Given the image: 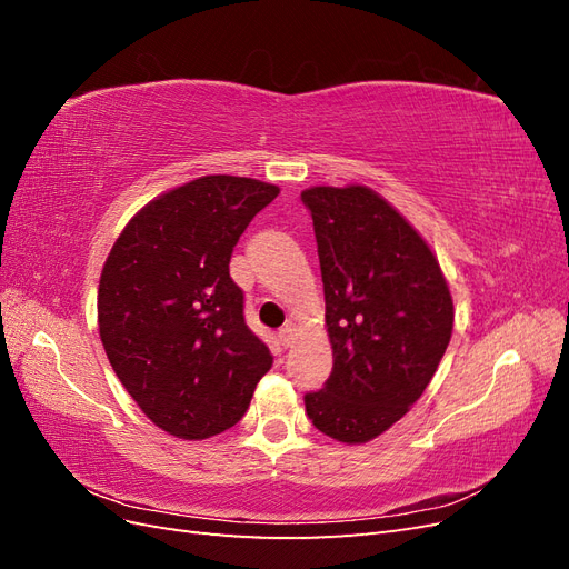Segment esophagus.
<instances>
[{"label": "esophagus", "mask_w": 569, "mask_h": 569, "mask_svg": "<svg viewBox=\"0 0 569 569\" xmlns=\"http://www.w3.org/2000/svg\"><path fill=\"white\" fill-rule=\"evenodd\" d=\"M278 341L282 349H289L291 343H295V330H291V327H282V330L278 332Z\"/></svg>", "instance_id": "1"}]
</instances>
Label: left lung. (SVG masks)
<instances>
[{"label":"left lung","instance_id":"1","mask_svg":"<svg viewBox=\"0 0 569 569\" xmlns=\"http://www.w3.org/2000/svg\"><path fill=\"white\" fill-rule=\"evenodd\" d=\"M332 372L303 396L322 435L366 443L401 420L432 380L453 330L439 261L372 189L311 187Z\"/></svg>","mask_w":569,"mask_h":569}]
</instances>
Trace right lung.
Returning <instances> with one entry per match:
<instances>
[{"instance_id": "1", "label": "right lung", "mask_w": 569, "mask_h": 569, "mask_svg": "<svg viewBox=\"0 0 569 569\" xmlns=\"http://www.w3.org/2000/svg\"><path fill=\"white\" fill-rule=\"evenodd\" d=\"M274 184L206 176L149 201L99 280V337L144 416L180 439L242 420L272 356L244 320L230 258Z\"/></svg>"}]
</instances>
